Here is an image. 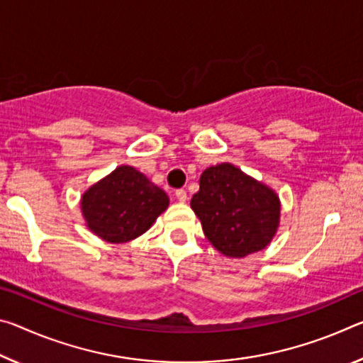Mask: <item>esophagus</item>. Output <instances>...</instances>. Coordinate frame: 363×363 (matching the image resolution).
Returning a JSON list of instances; mask_svg holds the SVG:
<instances>
[{
  "instance_id": "34e87169",
  "label": "esophagus",
  "mask_w": 363,
  "mask_h": 363,
  "mask_svg": "<svg viewBox=\"0 0 363 363\" xmlns=\"http://www.w3.org/2000/svg\"><path fill=\"white\" fill-rule=\"evenodd\" d=\"M176 199L179 200L181 203L187 202V194H186V191H182V189H179V191H176Z\"/></svg>"
}]
</instances>
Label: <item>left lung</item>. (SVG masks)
I'll list each match as a JSON object with an SVG mask.
<instances>
[{"label":"left lung","instance_id":"1","mask_svg":"<svg viewBox=\"0 0 363 363\" xmlns=\"http://www.w3.org/2000/svg\"><path fill=\"white\" fill-rule=\"evenodd\" d=\"M191 206L211 245L231 258L263 250L279 228L278 194L231 163L202 172Z\"/></svg>","mask_w":363,"mask_h":363}]
</instances>
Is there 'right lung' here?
<instances>
[{
	"instance_id": "1",
	"label": "right lung",
	"mask_w": 363,
	"mask_h": 363,
	"mask_svg": "<svg viewBox=\"0 0 363 363\" xmlns=\"http://www.w3.org/2000/svg\"><path fill=\"white\" fill-rule=\"evenodd\" d=\"M168 205L163 189L128 164L118 166L80 199L85 226L111 244L129 242L147 233Z\"/></svg>"
}]
</instances>
